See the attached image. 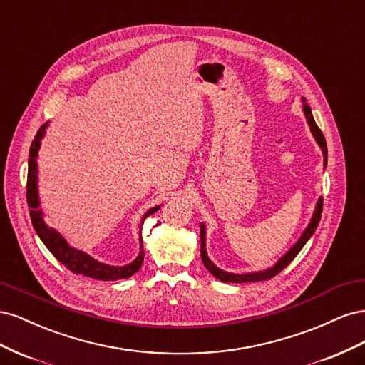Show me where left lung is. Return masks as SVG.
Wrapping results in <instances>:
<instances>
[{
	"label": "left lung",
	"instance_id": "8db88e82",
	"mask_svg": "<svg viewBox=\"0 0 365 365\" xmlns=\"http://www.w3.org/2000/svg\"><path fill=\"white\" fill-rule=\"evenodd\" d=\"M303 111H304V115H306V120L309 126H311V130L312 134L315 137V140L318 141L319 148H322L323 150V155H324V165L327 164V145H326V138L323 135L322 129H319L315 123L314 120V115H312V111L311 108H309V105L306 103V98H303ZM322 213H323V197H319L318 202H317V208H315V213L311 219V224L307 225V228L304 230V233L302 235V237L298 239L297 244L284 254V256L274 264L272 268L267 269V271H262V272H252V274H230V272H224L220 271L219 268H216L215 264L210 262V259L207 257V252H205V227L201 225V257H202V262L205 264V268L212 272L216 279H219L220 282H227V283H248V282H262V280H269L271 277H274V275H277L279 272H282L288 264L295 259V256L298 252L302 251V248L306 245V242L309 240V237H311L314 235V231L317 230L318 224H319V219H322Z\"/></svg>",
	"mask_w": 365,
	"mask_h": 365
}]
</instances>
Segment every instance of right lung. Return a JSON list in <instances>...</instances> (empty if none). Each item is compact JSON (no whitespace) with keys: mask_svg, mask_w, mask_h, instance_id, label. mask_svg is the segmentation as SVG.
I'll return each mask as SVG.
<instances>
[{"mask_svg":"<svg viewBox=\"0 0 365 365\" xmlns=\"http://www.w3.org/2000/svg\"><path fill=\"white\" fill-rule=\"evenodd\" d=\"M46 128L47 123L42 125L38 130V134L35 135L31 141L30 152H29V173H27V204L30 207V217H31V224L33 228L41 237L50 252L56 257L65 268H68L74 274H82L86 275V277L97 279V280H120V279H128L130 275H134L143 263V259H145V251H140L138 257L126 264V267H109V264H103L101 262L94 260L93 257L86 256L85 252L71 248L67 240H65L58 231H54L53 228H48L47 224L43 222L42 212L38 208L39 207V200H38V150L41 146V140L46 134ZM160 207H153L149 212L143 216V220H145L149 215H153L157 212ZM141 248H143V240H141Z\"/></svg>","mask_w":365,"mask_h":365,"instance_id":"obj_1","label":"right lung"}]
</instances>
